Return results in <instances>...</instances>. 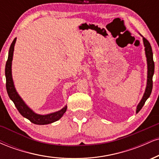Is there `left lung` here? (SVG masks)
Masks as SVG:
<instances>
[{"label": "left lung", "mask_w": 159, "mask_h": 159, "mask_svg": "<svg viewBox=\"0 0 159 159\" xmlns=\"http://www.w3.org/2000/svg\"><path fill=\"white\" fill-rule=\"evenodd\" d=\"M143 41L144 46H145V53L146 57H147V67H148V72H147V87H146L145 93H144L143 98H142L141 101L138 104V107H137L136 112L138 113L140 111L145 104L147 99L149 97L151 93H152V76L154 74V69H155V63L153 61V54H152V47H151L150 43L146 38L143 37Z\"/></svg>", "instance_id": "8db88e82"}]
</instances>
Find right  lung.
I'll list each match as a JSON object with an SVG mask.
<instances>
[{
  "mask_svg": "<svg viewBox=\"0 0 159 159\" xmlns=\"http://www.w3.org/2000/svg\"><path fill=\"white\" fill-rule=\"evenodd\" d=\"M16 41V38L12 41V44L10 45V51H9L8 59H7L6 63V66H5V75H6V87L7 93H8L9 97L13 102L14 105L18 109L19 112L24 117L27 118V120H30V122L36 125H46L54 123L57 120H60L62 117L64 113L66 111L67 107L66 106L61 109V111H57V112L52 113L50 114L46 115H39L36 114L32 110H30L28 107L25 105L23 100L19 96V94L16 92L15 87L13 84V81L12 78V69H11V66H12V56H13L14 45H15Z\"/></svg>",
  "mask_w": 159,
  "mask_h": 159,
  "instance_id": "add662e5",
  "label": "right lung"
}]
</instances>
